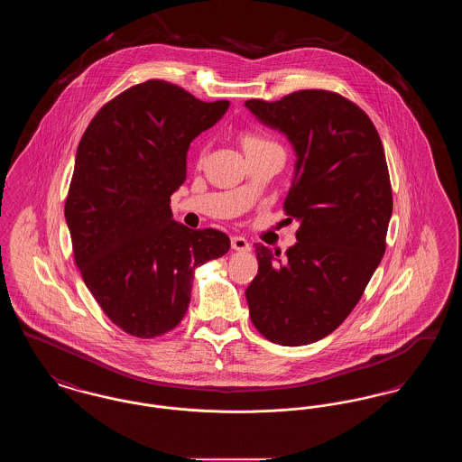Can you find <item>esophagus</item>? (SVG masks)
<instances>
[{"instance_id": "obj_1", "label": "esophagus", "mask_w": 462, "mask_h": 462, "mask_svg": "<svg viewBox=\"0 0 462 462\" xmlns=\"http://www.w3.org/2000/svg\"><path fill=\"white\" fill-rule=\"evenodd\" d=\"M232 249L234 251H251V245H249V242L245 241L244 237L241 236H236V237H232Z\"/></svg>"}]
</instances>
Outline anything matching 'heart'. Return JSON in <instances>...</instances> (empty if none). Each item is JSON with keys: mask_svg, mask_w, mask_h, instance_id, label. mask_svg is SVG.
I'll return each mask as SVG.
<instances>
[{"mask_svg": "<svg viewBox=\"0 0 462 462\" xmlns=\"http://www.w3.org/2000/svg\"><path fill=\"white\" fill-rule=\"evenodd\" d=\"M266 145H273L272 140H268L263 134H258V133L247 132L242 134V147L245 152L249 151H254V149H262Z\"/></svg>", "mask_w": 462, "mask_h": 462, "instance_id": "1", "label": "heart"}]
</instances>
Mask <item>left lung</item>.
Returning a JSON list of instances; mask_svg holds the SVG:
<instances>
[{"instance_id":"left-lung-1","label":"left lung","mask_w":462,"mask_h":462,"mask_svg":"<svg viewBox=\"0 0 462 462\" xmlns=\"http://www.w3.org/2000/svg\"><path fill=\"white\" fill-rule=\"evenodd\" d=\"M245 107L294 147L284 211L300 221L284 258L254 244L249 315L272 343H315L352 313L386 251L393 198L384 149L371 117L334 91L300 89Z\"/></svg>"}]
</instances>
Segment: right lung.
<instances>
[{
  "label": "right lung",
  "mask_w": 462,
  "mask_h": 462,
  "mask_svg": "<svg viewBox=\"0 0 462 462\" xmlns=\"http://www.w3.org/2000/svg\"><path fill=\"white\" fill-rule=\"evenodd\" d=\"M228 106L149 79L98 110L78 145L66 199L74 260L104 313L132 336L175 329L194 270L230 249L226 234L190 230L170 206L187 178L190 142Z\"/></svg>",
  "instance_id": "add662e5"
}]
</instances>
